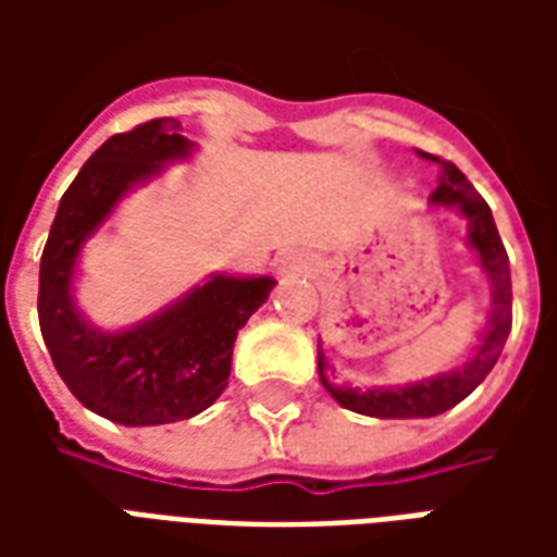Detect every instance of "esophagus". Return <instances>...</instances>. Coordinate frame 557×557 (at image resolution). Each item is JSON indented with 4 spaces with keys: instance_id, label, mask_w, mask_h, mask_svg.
<instances>
[{
    "instance_id": "esophagus-1",
    "label": "esophagus",
    "mask_w": 557,
    "mask_h": 557,
    "mask_svg": "<svg viewBox=\"0 0 557 557\" xmlns=\"http://www.w3.org/2000/svg\"><path fill=\"white\" fill-rule=\"evenodd\" d=\"M277 271L280 274H295V271H307V265H304L298 256H280L277 259Z\"/></svg>"
}]
</instances>
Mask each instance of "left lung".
I'll use <instances>...</instances> for the list:
<instances>
[{
    "mask_svg": "<svg viewBox=\"0 0 557 557\" xmlns=\"http://www.w3.org/2000/svg\"><path fill=\"white\" fill-rule=\"evenodd\" d=\"M423 158L438 166V187L432 190V206L456 208L468 220V247L478 253V262L483 274L490 277L492 289V313L490 322L483 327V337L471 351L462 367H456L450 373L420 379L411 385H391V387H351L334 379V370L327 363L325 351L319 346V382L325 385L331 397L337 399L343 409L358 411L367 418H435L442 411L454 409L456 403L474 391V387L490 375V370L498 361L510 322H513V292H510V259L504 250L502 235L495 230L490 206L483 202V196L471 187L462 172L456 170L450 160L435 158L420 151Z\"/></svg>",
    "mask_w": 557,
    "mask_h": 557,
    "instance_id": "8db88e82",
    "label": "left lung"
}]
</instances>
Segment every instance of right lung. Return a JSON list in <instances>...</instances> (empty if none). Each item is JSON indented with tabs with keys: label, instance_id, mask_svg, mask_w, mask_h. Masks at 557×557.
Segmentation results:
<instances>
[{
	"label": "right lung",
	"instance_id": "add662e5",
	"mask_svg": "<svg viewBox=\"0 0 557 557\" xmlns=\"http://www.w3.org/2000/svg\"><path fill=\"white\" fill-rule=\"evenodd\" d=\"M178 131L175 119H151L107 139L62 196L41 256L38 319L55 373L86 409L125 426H160L206 411L230 385L238 331L277 286L265 274H208L122 331L95 327L77 307L83 244L134 187L194 154L196 143Z\"/></svg>",
	"mask_w": 557,
	"mask_h": 557
}]
</instances>
